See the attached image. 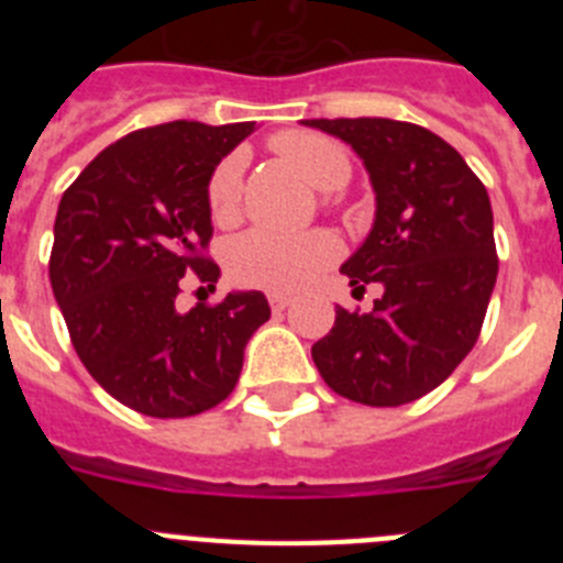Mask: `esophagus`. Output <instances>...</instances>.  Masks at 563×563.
<instances>
[{
    "mask_svg": "<svg viewBox=\"0 0 563 563\" xmlns=\"http://www.w3.org/2000/svg\"><path fill=\"white\" fill-rule=\"evenodd\" d=\"M287 307H290V298H287V296H278V292H273V296H271V310L278 316V312H285Z\"/></svg>",
    "mask_w": 563,
    "mask_h": 563,
    "instance_id": "34e87169",
    "label": "esophagus"
}]
</instances>
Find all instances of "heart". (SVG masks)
<instances>
[{
    "instance_id": "obj_1",
    "label": "heart",
    "mask_w": 563,
    "mask_h": 563,
    "mask_svg": "<svg viewBox=\"0 0 563 563\" xmlns=\"http://www.w3.org/2000/svg\"><path fill=\"white\" fill-rule=\"evenodd\" d=\"M273 152L296 168L318 191H335L350 180L352 163L341 143L316 132H282L271 141ZM242 161L225 157L208 180V211L217 222L233 220L239 202ZM341 256L330 231H307L296 236L273 231H247L228 247V273L233 282L267 292H296Z\"/></svg>"
}]
</instances>
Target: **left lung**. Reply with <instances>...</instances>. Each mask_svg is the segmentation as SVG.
Listing matches in <instances>:
<instances>
[{
	"label": "left lung",
	"mask_w": 563,
	"mask_h": 563,
	"mask_svg": "<svg viewBox=\"0 0 563 563\" xmlns=\"http://www.w3.org/2000/svg\"><path fill=\"white\" fill-rule=\"evenodd\" d=\"M350 143L375 188V225L341 265L352 292L380 285L372 312L338 307L312 361L335 395L402 406L437 389L474 350L499 258L490 200L440 134L389 118H318Z\"/></svg>",
	"instance_id": "obj_1"
}]
</instances>
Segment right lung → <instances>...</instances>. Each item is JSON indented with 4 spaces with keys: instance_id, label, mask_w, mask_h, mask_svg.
Segmentation results:
<instances>
[{
    "instance_id": "add662e5",
    "label": "right lung",
    "mask_w": 563,
    "mask_h": 563,
    "mask_svg": "<svg viewBox=\"0 0 563 563\" xmlns=\"http://www.w3.org/2000/svg\"><path fill=\"white\" fill-rule=\"evenodd\" d=\"M253 123L172 121L137 129L89 163L64 191L49 285L87 372L129 409L191 417L233 391L253 332L271 318L258 290L174 307L186 273L208 287L220 267L208 180Z\"/></svg>"
}]
</instances>
